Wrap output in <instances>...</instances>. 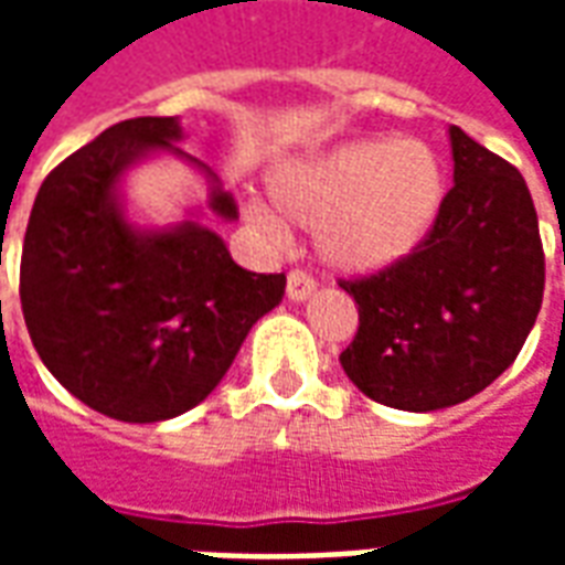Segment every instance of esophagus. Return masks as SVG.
Returning a JSON list of instances; mask_svg holds the SVG:
<instances>
[{
	"instance_id": "obj_1",
	"label": "esophagus",
	"mask_w": 565,
	"mask_h": 565,
	"mask_svg": "<svg viewBox=\"0 0 565 565\" xmlns=\"http://www.w3.org/2000/svg\"><path fill=\"white\" fill-rule=\"evenodd\" d=\"M315 287H318V281H315L306 269H294L287 275V296H290L294 302L308 299V296L315 294Z\"/></svg>"
}]
</instances>
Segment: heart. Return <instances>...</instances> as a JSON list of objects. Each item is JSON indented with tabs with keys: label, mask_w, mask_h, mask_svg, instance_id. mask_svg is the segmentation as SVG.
Instances as JSON below:
<instances>
[{
	"label": "heart",
	"mask_w": 565,
	"mask_h": 565,
	"mask_svg": "<svg viewBox=\"0 0 565 565\" xmlns=\"http://www.w3.org/2000/svg\"><path fill=\"white\" fill-rule=\"evenodd\" d=\"M271 196L290 221L318 226V250L344 271H379L426 238L445 199V172L424 141H348L294 162L271 178ZM250 221L278 230L263 205Z\"/></svg>",
	"instance_id": "obj_1"
}]
</instances>
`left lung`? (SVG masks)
<instances>
[{"instance_id":"obj_1","label":"left lung","mask_w":565,"mask_h":565,"mask_svg":"<svg viewBox=\"0 0 565 565\" xmlns=\"http://www.w3.org/2000/svg\"><path fill=\"white\" fill-rule=\"evenodd\" d=\"M454 186L420 245L339 281L360 311L342 369L403 412L466 403L521 354L545 294V250L523 174L450 127Z\"/></svg>"}]
</instances>
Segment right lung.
Here are the masks:
<instances>
[{
    "mask_svg": "<svg viewBox=\"0 0 565 565\" xmlns=\"http://www.w3.org/2000/svg\"><path fill=\"white\" fill-rule=\"evenodd\" d=\"M178 139L174 117L108 127L44 178L23 238L20 306L42 363L93 412L127 424L202 403L287 284L284 271L242 269L209 226H129L117 205L120 174L150 150L186 157ZM211 211L238 214L221 186Z\"/></svg>",
    "mask_w": 565,
    "mask_h": 565,
    "instance_id": "right-lung-1",
    "label": "right lung"
}]
</instances>
